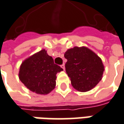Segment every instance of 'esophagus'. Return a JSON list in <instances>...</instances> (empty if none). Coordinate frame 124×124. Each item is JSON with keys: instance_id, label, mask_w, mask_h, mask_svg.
I'll list each match as a JSON object with an SVG mask.
<instances>
[{"instance_id": "34e87169", "label": "esophagus", "mask_w": 124, "mask_h": 124, "mask_svg": "<svg viewBox=\"0 0 124 124\" xmlns=\"http://www.w3.org/2000/svg\"><path fill=\"white\" fill-rule=\"evenodd\" d=\"M61 67H62V69H63V70H65V65H64V64H62V65H61Z\"/></svg>"}]
</instances>
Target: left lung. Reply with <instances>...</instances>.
<instances>
[{"instance_id":"obj_1","label":"left lung","mask_w":124,"mask_h":124,"mask_svg":"<svg viewBox=\"0 0 124 124\" xmlns=\"http://www.w3.org/2000/svg\"><path fill=\"white\" fill-rule=\"evenodd\" d=\"M66 72L74 88L80 92L91 90L100 82L104 67L101 58L86 47L75 46L64 54Z\"/></svg>"}]
</instances>
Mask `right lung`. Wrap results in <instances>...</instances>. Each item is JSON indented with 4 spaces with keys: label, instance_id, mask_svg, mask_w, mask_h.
Segmentation results:
<instances>
[{
    "label": "right lung",
    "instance_id": "1",
    "mask_svg": "<svg viewBox=\"0 0 124 124\" xmlns=\"http://www.w3.org/2000/svg\"><path fill=\"white\" fill-rule=\"evenodd\" d=\"M61 70L63 69L43 49L22 63L19 78L30 91L45 95L55 88L56 74Z\"/></svg>",
    "mask_w": 124,
    "mask_h": 124
}]
</instances>
